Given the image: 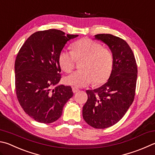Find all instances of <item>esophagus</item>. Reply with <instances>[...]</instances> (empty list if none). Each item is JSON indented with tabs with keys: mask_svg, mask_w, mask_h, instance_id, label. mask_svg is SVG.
<instances>
[{
	"mask_svg": "<svg viewBox=\"0 0 155 155\" xmlns=\"http://www.w3.org/2000/svg\"><path fill=\"white\" fill-rule=\"evenodd\" d=\"M78 90H79V89H78L77 87H72V91L74 93H77L78 91Z\"/></svg>",
	"mask_w": 155,
	"mask_h": 155,
	"instance_id": "esophagus-1",
	"label": "esophagus"
}]
</instances>
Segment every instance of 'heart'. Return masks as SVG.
<instances>
[{
  "label": "heart",
  "instance_id": "heart-1",
  "mask_svg": "<svg viewBox=\"0 0 155 155\" xmlns=\"http://www.w3.org/2000/svg\"><path fill=\"white\" fill-rule=\"evenodd\" d=\"M72 50H61L59 54V64L64 72L72 71L76 59L85 60L81 64L82 70L72 72L65 78L66 84L83 87L93 82L95 85H102L108 79L113 66V56L108 49L91 39L84 38L73 43Z\"/></svg>",
  "mask_w": 155,
  "mask_h": 155
}]
</instances>
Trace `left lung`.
<instances>
[{
	"instance_id": "1",
	"label": "left lung",
	"mask_w": 155,
	"mask_h": 155,
	"mask_svg": "<svg viewBox=\"0 0 155 155\" xmlns=\"http://www.w3.org/2000/svg\"><path fill=\"white\" fill-rule=\"evenodd\" d=\"M95 38L109 47L113 66L104 85L86 91L88 99L83 106V117L93 127L105 129L119 122L133 103L137 68L134 53L123 39L110 34H99Z\"/></svg>"
}]
</instances>
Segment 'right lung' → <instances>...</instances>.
<instances>
[{
  "label": "right lung",
  "instance_id": "right-lung-1",
  "mask_svg": "<svg viewBox=\"0 0 155 155\" xmlns=\"http://www.w3.org/2000/svg\"><path fill=\"white\" fill-rule=\"evenodd\" d=\"M77 36L55 29L38 31L19 51L15 62L17 97L24 112L36 121L57 120L73 96L70 86L53 87L61 79L59 54L67 42Z\"/></svg>",
  "mask_w": 155,
  "mask_h": 155
}]
</instances>
